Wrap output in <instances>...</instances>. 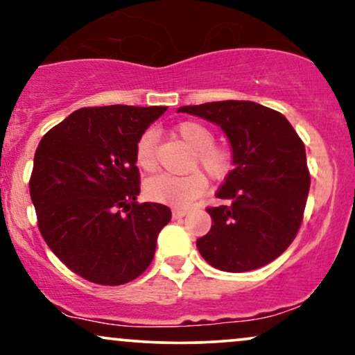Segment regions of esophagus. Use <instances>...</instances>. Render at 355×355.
Returning a JSON list of instances; mask_svg holds the SVG:
<instances>
[{
	"label": "esophagus",
	"mask_w": 355,
	"mask_h": 355,
	"mask_svg": "<svg viewBox=\"0 0 355 355\" xmlns=\"http://www.w3.org/2000/svg\"><path fill=\"white\" fill-rule=\"evenodd\" d=\"M187 214V211L186 209H179V207H176V209H173V217L174 218H182Z\"/></svg>",
	"instance_id": "obj_1"
}]
</instances>
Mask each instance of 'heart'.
Masks as SVG:
<instances>
[{"mask_svg": "<svg viewBox=\"0 0 355 355\" xmlns=\"http://www.w3.org/2000/svg\"><path fill=\"white\" fill-rule=\"evenodd\" d=\"M178 137L194 150L192 164L199 166L209 178L220 181L232 169V155L229 150L214 144V133L211 128L199 121H182L176 126ZM156 137L151 130L144 131L135 146V161L143 171H153L156 166L155 156ZM207 189V181L199 171L174 176V174H157L144 184V194L155 202L187 207L200 198Z\"/></svg>", "mask_w": 355, "mask_h": 355, "instance_id": "b5f03b06", "label": "heart"}]
</instances>
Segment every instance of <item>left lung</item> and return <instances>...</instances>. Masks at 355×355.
<instances>
[{"label":"left lung","instance_id":"left-lung-1","mask_svg":"<svg viewBox=\"0 0 355 355\" xmlns=\"http://www.w3.org/2000/svg\"><path fill=\"white\" fill-rule=\"evenodd\" d=\"M178 112L220 126L232 150L234 169L216 194L227 204L207 209L214 225L196 242L199 253L230 273L273 261L298 234L311 182L295 128L282 113L245 100L187 105Z\"/></svg>","mask_w":355,"mask_h":355}]
</instances>
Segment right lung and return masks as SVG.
I'll return each mask as SVG.
<instances>
[{
    "mask_svg": "<svg viewBox=\"0 0 355 355\" xmlns=\"http://www.w3.org/2000/svg\"><path fill=\"white\" fill-rule=\"evenodd\" d=\"M168 107L80 108L44 135L31 200L44 240L62 263L98 284L138 278L155 257L171 209L137 202L138 138Z\"/></svg>",
    "mask_w": 355,
    "mask_h": 355,
    "instance_id": "add662e5",
    "label": "right lung"
}]
</instances>
